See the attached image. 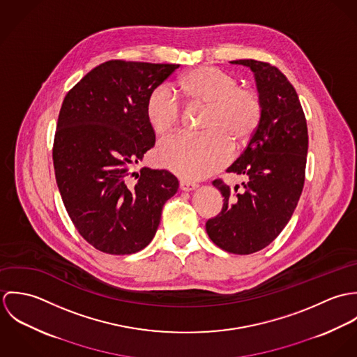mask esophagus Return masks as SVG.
I'll return each mask as SVG.
<instances>
[{"label":"esophagus","instance_id":"1","mask_svg":"<svg viewBox=\"0 0 357 357\" xmlns=\"http://www.w3.org/2000/svg\"><path fill=\"white\" fill-rule=\"evenodd\" d=\"M197 188H198V184H195V183L185 181V180L180 181V190H183V191H194Z\"/></svg>","mask_w":357,"mask_h":357}]
</instances>
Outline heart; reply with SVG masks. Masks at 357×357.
<instances>
[{"instance_id": "1", "label": "heart", "mask_w": 357, "mask_h": 357, "mask_svg": "<svg viewBox=\"0 0 357 357\" xmlns=\"http://www.w3.org/2000/svg\"><path fill=\"white\" fill-rule=\"evenodd\" d=\"M178 91L191 104L207 105L202 135L180 133L162 140L156 160L183 178L199 180L213 174L231 158V142L249 140L261 121L258 93L239 86L232 73L199 66L178 81ZM146 118L153 133L163 136L181 121V104L166 85L156 86L146 102Z\"/></svg>"}]
</instances>
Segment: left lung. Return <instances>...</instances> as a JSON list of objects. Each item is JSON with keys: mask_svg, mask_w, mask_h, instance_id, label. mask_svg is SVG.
<instances>
[{"mask_svg": "<svg viewBox=\"0 0 357 357\" xmlns=\"http://www.w3.org/2000/svg\"><path fill=\"white\" fill-rule=\"evenodd\" d=\"M255 73L262 114L246 150L227 169L245 174L243 188L231 190L222 180L221 211L207 220L208 238L234 255H252L272 243L290 221L305 181L307 128L294 86L269 63L234 60Z\"/></svg>", "mask_w": 357, "mask_h": 357, "instance_id": "8db88e82", "label": "left lung"}]
</instances>
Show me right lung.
I'll return each mask as SVG.
<instances>
[{
	"label": "right lung",
	"mask_w": 357,
	"mask_h": 357,
	"mask_svg": "<svg viewBox=\"0 0 357 357\" xmlns=\"http://www.w3.org/2000/svg\"><path fill=\"white\" fill-rule=\"evenodd\" d=\"M178 67L109 60L63 100L53 143L56 183L77 231L102 253L143 250L178 190L167 170H132L155 144L147 98Z\"/></svg>",
	"instance_id": "right-lung-1"
}]
</instances>
